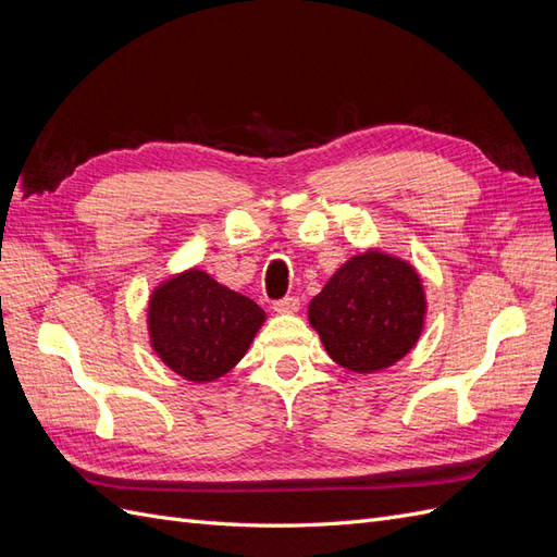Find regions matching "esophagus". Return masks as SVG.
I'll return each instance as SVG.
<instances>
[{"instance_id":"1","label":"esophagus","mask_w":557,"mask_h":557,"mask_svg":"<svg viewBox=\"0 0 557 557\" xmlns=\"http://www.w3.org/2000/svg\"><path fill=\"white\" fill-rule=\"evenodd\" d=\"M272 309H274L276 313H297V311H299V297H283V299H276Z\"/></svg>"}]
</instances>
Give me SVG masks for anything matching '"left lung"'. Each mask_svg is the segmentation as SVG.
Returning <instances> with one entry per match:
<instances>
[{"label":"left lung","instance_id":"left-lung-1","mask_svg":"<svg viewBox=\"0 0 557 557\" xmlns=\"http://www.w3.org/2000/svg\"><path fill=\"white\" fill-rule=\"evenodd\" d=\"M423 318L425 293L416 269L381 250L342 264L309 305V323L330 358L358 374L381 372L407 356Z\"/></svg>","mask_w":557,"mask_h":557}]
</instances>
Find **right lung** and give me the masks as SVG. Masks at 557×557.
I'll return each mask as SVG.
<instances>
[{"label": "right lung", "mask_w": 557, "mask_h": 557, "mask_svg": "<svg viewBox=\"0 0 557 557\" xmlns=\"http://www.w3.org/2000/svg\"><path fill=\"white\" fill-rule=\"evenodd\" d=\"M264 323L256 301L188 269L150 295L148 332L160 360L193 383H209L237 364Z\"/></svg>", "instance_id": "obj_1"}]
</instances>
